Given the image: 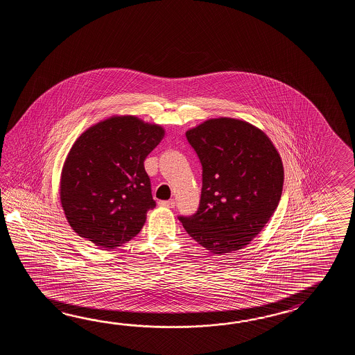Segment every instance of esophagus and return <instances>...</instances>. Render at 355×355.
Here are the masks:
<instances>
[{
	"label": "esophagus",
	"mask_w": 355,
	"mask_h": 355,
	"mask_svg": "<svg viewBox=\"0 0 355 355\" xmlns=\"http://www.w3.org/2000/svg\"><path fill=\"white\" fill-rule=\"evenodd\" d=\"M159 204L161 207H165V208H174L175 200H162Z\"/></svg>",
	"instance_id": "esophagus-1"
}]
</instances>
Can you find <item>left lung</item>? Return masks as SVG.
Instances as JSON below:
<instances>
[{"label":"left lung","instance_id":"1","mask_svg":"<svg viewBox=\"0 0 355 355\" xmlns=\"http://www.w3.org/2000/svg\"><path fill=\"white\" fill-rule=\"evenodd\" d=\"M203 167L200 204L179 217L189 236L213 255L249 245L279 204L284 168L279 152L249 121L213 118L187 130Z\"/></svg>","mask_w":355,"mask_h":355}]
</instances>
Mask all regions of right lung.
I'll return each instance as SVG.
<instances>
[{
    "mask_svg": "<svg viewBox=\"0 0 355 355\" xmlns=\"http://www.w3.org/2000/svg\"><path fill=\"white\" fill-rule=\"evenodd\" d=\"M164 137L159 124L113 115L76 139L60 181V205L76 234L106 250L139 234L156 205L144 162Z\"/></svg>",
    "mask_w": 355,
    "mask_h": 355,
    "instance_id": "1",
    "label": "right lung"
}]
</instances>
